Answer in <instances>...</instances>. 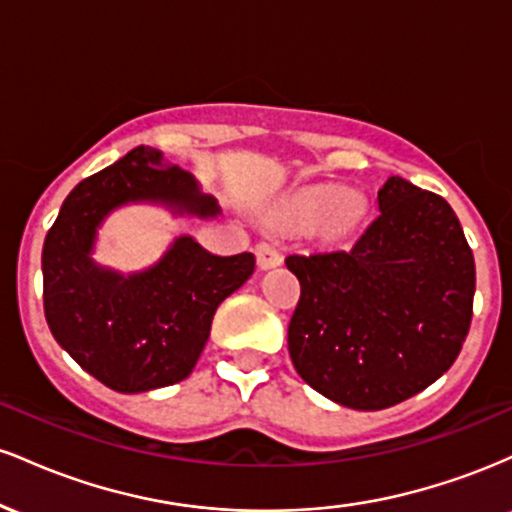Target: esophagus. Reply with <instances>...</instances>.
<instances>
[{
	"label": "esophagus",
	"instance_id": "esophagus-1",
	"mask_svg": "<svg viewBox=\"0 0 512 512\" xmlns=\"http://www.w3.org/2000/svg\"><path fill=\"white\" fill-rule=\"evenodd\" d=\"M255 255H257V267L260 269L279 267L281 264L279 250H276L272 243H267V240H260V243L255 245Z\"/></svg>",
	"mask_w": 512,
	"mask_h": 512
}]
</instances>
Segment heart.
<instances>
[{
	"instance_id": "1",
	"label": "heart",
	"mask_w": 512,
	"mask_h": 512,
	"mask_svg": "<svg viewBox=\"0 0 512 512\" xmlns=\"http://www.w3.org/2000/svg\"><path fill=\"white\" fill-rule=\"evenodd\" d=\"M356 216V202L342 185L308 187L286 209V221L296 228H317L325 223L327 231H339Z\"/></svg>"
}]
</instances>
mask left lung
I'll list each match as a JSON object with an SVG mask.
<instances>
[{
	"label": "left lung",
	"instance_id": "left-lung-1",
	"mask_svg": "<svg viewBox=\"0 0 512 512\" xmlns=\"http://www.w3.org/2000/svg\"><path fill=\"white\" fill-rule=\"evenodd\" d=\"M373 223L346 250L289 255L298 375L342 407H395L455 363L472 325V248L436 192L387 178Z\"/></svg>",
	"mask_w": 512,
	"mask_h": 512
}]
</instances>
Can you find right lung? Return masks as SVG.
<instances>
[{
    "label": "right lung",
    "instance_id": "obj_1",
    "mask_svg": "<svg viewBox=\"0 0 512 512\" xmlns=\"http://www.w3.org/2000/svg\"><path fill=\"white\" fill-rule=\"evenodd\" d=\"M166 202L216 216V199L190 173L137 146L81 180L64 199L43 245V305L52 337L86 373L117 392L175 385L195 368L226 296L255 272V255L216 257L182 236L149 272L98 269L88 252L96 226L127 202Z\"/></svg>",
    "mask_w": 512,
    "mask_h": 512
}]
</instances>
